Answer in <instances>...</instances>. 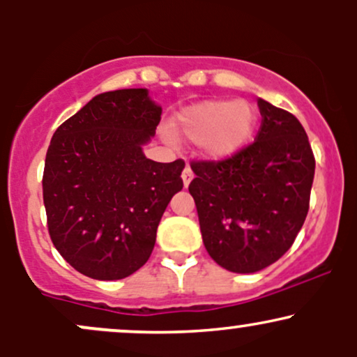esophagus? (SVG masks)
I'll return each mask as SVG.
<instances>
[{
    "instance_id": "obj_1",
    "label": "esophagus",
    "mask_w": 357,
    "mask_h": 357,
    "mask_svg": "<svg viewBox=\"0 0 357 357\" xmlns=\"http://www.w3.org/2000/svg\"><path fill=\"white\" fill-rule=\"evenodd\" d=\"M181 178H183V184H184V188H188V184H190V183H191V179H192V171H191V167H190V166L184 167V171H183Z\"/></svg>"
}]
</instances>
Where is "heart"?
Here are the masks:
<instances>
[{"instance_id": "obj_1", "label": "heart", "mask_w": 357, "mask_h": 357, "mask_svg": "<svg viewBox=\"0 0 357 357\" xmlns=\"http://www.w3.org/2000/svg\"><path fill=\"white\" fill-rule=\"evenodd\" d=\"M258 112L247 100H203L178 112L171 121V134L198 142L204 158L221 161L238 154L255 134ZM169 141V136L166 134Z\"/></svg>"}]
</instances>
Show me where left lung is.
Returning a JSON list of instances; mask_svg holds the SVG:
<instances>
[{"mask_svg": "<svg viewBox=\"0 0 357 357\" xmlns=\"http://www.w3.org/2000/svg\"><path fill=\"white\" fill-rule=\"evenodd\" d=\"M253 144L220 162H191L206 252L220 267L255 273L292 247L309 211L315 161L296 116L258 99Z\"/></svg>", "mask_w": 357, "mask_h": 357, "instance_id": "left-lung-1", "label": "left lung"}]
</instances>
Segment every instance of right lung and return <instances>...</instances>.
<instances>
[{"label":"right lung","mask_w":357,"mask_h":357,"mask_svg":"<svg viewBox=\"0 0 357 357\" xmlns=\"http://www.w3.org/2000/svg\"><path fill=\"white\" fill-rule=\"evenodd\" d=\"M162 109L147 89L99 93L53 134L43 203L60 255L96 280H121L149 260L184 162H155L144 147Z\"/></svg>","instance_id":"add662e5"}]
</instances>
